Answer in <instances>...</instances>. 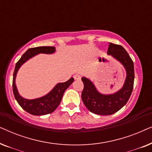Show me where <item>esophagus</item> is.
<instances>
[{
	"instance_id": "34e87169",
	"label": "esophagus",
	"mask_w": 152,
	"mask_h": 152,
	"mask_svg": "<svg viewBox=\"0 0 152 152\" xmlns=\"http://www.w3.org/2000/svg\"><path fill=\"white\" fill-rule=\"evenodd\" d=\"M73 77H74V79L75 80H80V79H81V76L80 75H78V74H75V75H74Z\"/></svg>"
}]
</instances>
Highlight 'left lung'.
Returning <instances> with one entry per match:
<instances>
[{
	"instance_id": "left-lung-1",
	"label": "left lung",
	"mask_w": 152,
	"mask_h": 152,
	"mask_svg": "<svg viewBox=\"0 0 152 152\" xmlns=\"http://www.w3.org/2000/svg\"><path fill=\"white\" fill-rule=\"evenodd\" d=\"M107 54L119 61L125 69L126 78L121 88L115 93L104 94L97 90L90 79L82 77L84 83L83 102L91 112L101 115H111L121 109L128 102L134 88V62L127 52L121 45L109 43Z\"/></svg>"
}]
</instances>
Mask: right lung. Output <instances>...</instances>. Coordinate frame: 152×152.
I'll use <instances>...</instances> for the list:
<instances>
[{
    "instance_id": "obj_1",
    "label": "right lung",
    "mask_w": 152,
    "mask_h": 152,
    "mask_svg": "<svg viewBox=\"0 0 152 152\" xmlns=\"http://www.w3.org/2000/svg\"><path fill=\"white\" fill-rule=\"evenodd\" d=\"M55 47L51 46H42L30 48L22 55L16 64L13 75V82H12L14 97L18 104L25 111L32 115H43L53 113L59 105L65 91L74 82V78L71 77L66 82L58 83L49 93L42 97L30 99L23 97L18 93L16 84V75L23 64L28 61L29 59H32L39 54L51 55L55 53Z\"/></svg>"
}]
</instances>
